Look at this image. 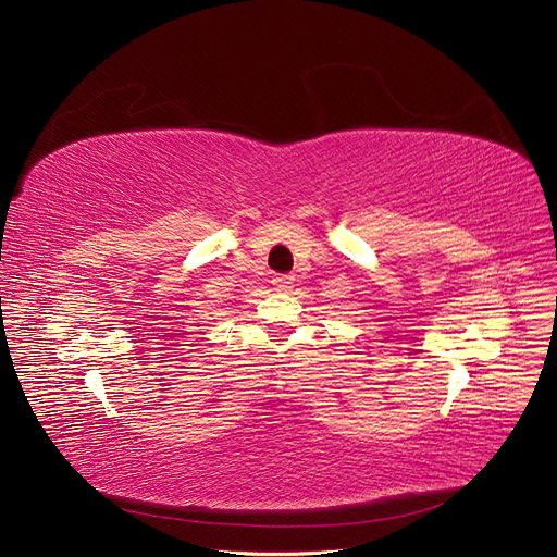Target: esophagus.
Instances as JSON below:
<instances>
[{"label":"esophagus","instance_id":"34e87169","mask_svg":"<svg viewBox=\"0 0 557 557\" xmlns=\"http://www.w3.org/2000/svg\"><path fill=\"white\" fill-rule=\"evenodd\" d=\"M273 286L277 290H288L290 286H294V275H275L273 277Z\"/></svg>","mask_w":557,"mask_h":557}]
</instances>
